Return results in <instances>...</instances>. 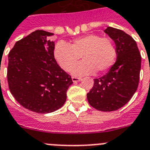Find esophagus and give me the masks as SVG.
Listing matches in <instances>:
<instances>
[{
	"label": "esophagus",
	"instance_id": "esophagus-1",
	"mask_svg": "<svg viewBox=\"0 0 150 150\" xmlns=\"http://www.w3.org/2000/svg\"><path fill=\"white\" fill-rule=\"evenodd\" d=\"M72 81L74 82V83H75V82L80 81L81 80V78H78V77H72Z\"/></svg>",
	"mask_w": 150,
	"mask_h": 150
}]
</instances>
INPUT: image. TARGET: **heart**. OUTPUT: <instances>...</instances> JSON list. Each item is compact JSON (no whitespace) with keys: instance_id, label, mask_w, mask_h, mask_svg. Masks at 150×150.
Instances as JSON below:
<instances>
[{"instance_id":"heart-1","label":"heart","mask_w":150,"mask_h":150,"mask_svg":"<svg viewBox=\"0 0 150 150\" xmlns=\"http://www.w3.org/2000/svg\"><path fill=\"white\" fill-rule=\"evenodd\" d=\"M54 56L58 65L65 71L82 57L84 61L72 66L70 73L75 76L103 73L115 63L117 50L114 42L96 34H88L72 41L69 45L63 42L56 44Z\"/></svg>"}]
</instances>
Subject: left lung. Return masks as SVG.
I'll return each mask as SVG.
<instances>
[{
  "label": "left lung",
  "instance_id": "obj_1",
  "mask_svg": "<svg viewBox=\"0 0 150 150\" xmlns=\"http://www.w3.org/2000/svg\"><path fill=\"white\" fill-rule=\"evenodd\" d=\"M114 40L117 60L108 73L94 79L87 94L89 104L101 111H114L129 102L137 89L141 56L137 43L126 33L108 27L104 30Z\"/></svg>",
  "mask_w": 150,
  "mask_h": 150
}]
</instances>
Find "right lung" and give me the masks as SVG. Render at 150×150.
Instances as JSON below:
<instances>
[{
	"instance_id": "1",
	"label": "right lung",
	"mask_w": 150,
	"mask_h": 150,
	"mask_svg": "<svg viewBox=\"0 0 150 150\" xmlns=\"http://www.w3.org/2000/svg\"><path fill=\"white\" fill-rule=\"evenodd\" d=\"M50 32L36 30L16 42L8 55L7 81L16 100L39 114L58 110L67 100L73 82L54 56V42Z\"/></svg>"
}]
</instances>
